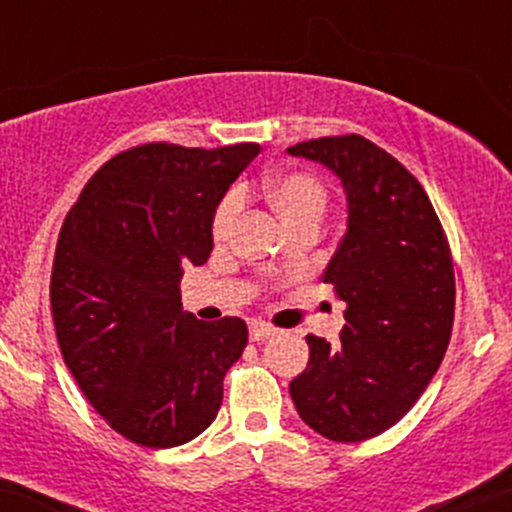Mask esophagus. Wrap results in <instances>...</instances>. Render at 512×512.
<instances>
[{
  "label": "esophagus",
  "instance_id": "esophagus-1",
  "mask_svg": "<svg viewBox=\"0 0 512 512\" xmlns=\"http://www.w3.org/2000/svg\"><path fill=\"white\" fill-rule=\"evenodd\" d=\"M274 333H277V328H272V325L265 323V320H252V323H250V340L252 342L272 338Z\"/></svg>",
  "mask_w": 512,
  "mask_h": 512
}]
</instances>
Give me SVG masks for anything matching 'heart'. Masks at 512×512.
Wrapping results in <instances>:
<instances>
[{"label": "heart", "mask_w": 512, "mask_h": 512, "mask_svg": "<svg viewBox=\"0 0 512 512\" xmlns=\"http://www.w3.org/2000/svg\"><path fill=\"white\" fill-rule=\"evenodd\" d=\"M265 194L289 228L301 226V223H320L325 204H328V192H325L323 182L316 174L303 170H286L267 177ZM240 206H243V201H240L238 192H228L218 201L211 218L213 240L223 243L230 238Z\"/></svg>", "instance_id": "1"}]
</instances>
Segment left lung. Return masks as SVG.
<instances>
[{
    "label": "left lung",
    "mask_w": 512,
    "mask_h": 512,
    "mask_svg": "<svg viewBox=\"0 0 512 512\" xmlns=\"http://www.w3.org/2000/svg\"><path fill=\"white\" fill-rule=\"evenodd\" d=\"M286 153L338 174L347 196V233L323 272L347 306L340 342L306 335L308 364L289 393L318 435L362 442L411 411L445 357L452 252L418 179L372 140L316 138Z\"/></svg>",
    "instance_id": "1"
}]
</instances>
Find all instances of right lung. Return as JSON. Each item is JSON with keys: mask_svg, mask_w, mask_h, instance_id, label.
Masks as SVG:
<instances>
[{"mask_svg": "<svg viewBox=\"0 0 512 512\" xmlns=\"http://www.w3.org/2000/svg\"><path fill=\"white\" fill-rule=\"evenodd\" d=\"M257 153V143L138 145L94 172L60 228L50 274L60 352L94 411L136 445L201 435L243 355L245 320L184 313L179 279L209 260L213 211Z\"/></svg>", "mask_w": 512, "mask_h": 512, "instance_id": "right-lung-1", "label": "right lung"}]
</instances>
